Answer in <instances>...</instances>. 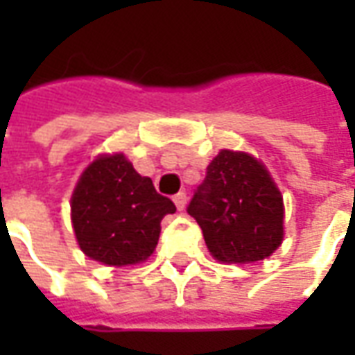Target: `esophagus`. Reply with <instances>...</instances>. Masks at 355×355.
Returning <instances> with one entry per match:
<instances>
[{
    "instance_id": "esophagus-1",
    "label": "esophagus",
    "mask_w": 355,
    "mask_h": 355,
    "mask_svg": "<svg viewBox=\"0 0 355 355\" xmlns=\"http://www.w3.org/2000/svg\"><path fill=\"white\" fill-rule=\"evenodd\" d=\"M173 201H175V205H177L178 211H182V209L186 207V193L184 192H178L175 198H173Z\"/></svg>"
}]
</instances>
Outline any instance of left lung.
I'll use <instances>...</instances> for the list:
<instances>
[{"instance_id":"1","label":"left lung","mask_w":355,"mask_h":355,"mask_svg":"<svg viewBox=\"0 0 355 355\" xmlns=\"http://www.w3.org/2000/svg\"><path fill=\"white\" fill-rule=\"evenodd\" d=\"M186 211L216 261H262L283 239L282 193L264 165L243 152L216 155Z\"/></svg>"}]
</instances>
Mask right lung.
Returning <instances> with one entry per match:
<instances>
[{"label": "right lung", "mask_w": 355, "mask_h": 355, "mask_svg": "<svg viewBox=\"0 0 355 355\" xmlns=\"http://www.w3.org/2000/svg\"><path fill=\"white\" fill-rule=\"evenodd\" d=\"M175 203L155 192L123 154L98 157L81 175L72 196V224L81 251L93 261L125 266L154 253L162 220Z\"/></svg>", "instance_id": "right-lung-1"}]
</instances>
